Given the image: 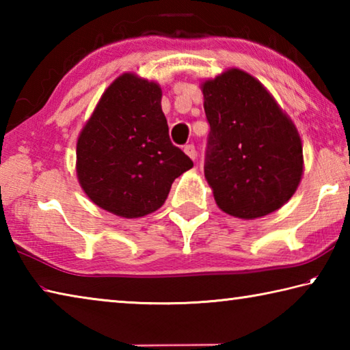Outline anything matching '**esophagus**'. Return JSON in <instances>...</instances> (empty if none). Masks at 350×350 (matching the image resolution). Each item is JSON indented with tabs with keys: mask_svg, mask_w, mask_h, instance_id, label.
<instances>
[{
	"mask_svg": "<svg viewBox=\"0 0 350 350\" xmlns=\"http://www.w3.org/2000/svg\"><path fill=\"white\" fill-rule=\"evenodd\" d=\"M183 151H185V154L187 156L189 157V159H193V161H196V157H198V152H196V148H194V145H185L183 146Z\"/></svg>",
	"mask_w": 350,
	"mask_h": 350,
	"instance_id": "obj_1",
	"label": "esophagus"
}]
</instances>
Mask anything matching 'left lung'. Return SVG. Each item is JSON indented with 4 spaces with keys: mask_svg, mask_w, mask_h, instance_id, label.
Segmentation results:
<instances>
[{
    "mask_svg": "<svg viewBox=\"0 0 350 350\" xmlns=\"http://www.w3.org/2000/svg\"><path fill=\"white\" fill-rule=\"evenodd\" d=\"M210 123L205 179L219 208L239 219L280 210L304 170L303 142L265 86L232 68L200 83Z\"/></svg>",
    "mask_w": 350,
    "mask_h": 350,
    "instance_id": "1",
    "label": "left lung"
}]
</instances>
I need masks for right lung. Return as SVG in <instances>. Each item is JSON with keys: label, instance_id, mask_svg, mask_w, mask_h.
Here are the masks:
<instances>
[{"label": "right lung", "instance_id": "right-lung-1", "mask_svg": "<svg viewBox=\"0 0 350 350\" xmlns=\"http://www.w3.org/2000/svg\"><path fill=\"white\" fill-rule=\"evenodd\" d=\"M162 90L125 72L102 94L77 140V179L100 208L142 217L161 208L176 177L193 167L171 144Z\"/></svg>", "mask_w": 350, "mask_h": 350}]
</instances>
